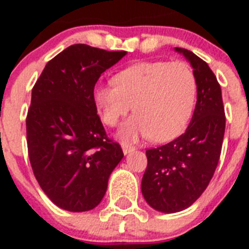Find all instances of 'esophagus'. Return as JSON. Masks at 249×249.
Wrapping results in <instances>:
<instances>
[{"label":"esophagus","mask_w":249,"mask_h":249,"mask_svg":"<svg viewBox=\"0 0 249 249\" xmlns=\"http://www.w3.org/2000/svg\"><path fill=\"white\" fill-rule=\"evenodd\" d=\"M122 151L124 155H127V153H129V152L135 151V147L131 146V144L128 143H122Z\"/></svg>","instance_id":"34e87169"}]
</instances>
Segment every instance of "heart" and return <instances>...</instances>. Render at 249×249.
<instances>
[{"label":"heart","mask_w":249,"mask_h":249,"mask_svg":"<svg viewBox=\"0 0 249 249\" xmlns=\"http://www.w3.org/2000/svg\"><path fill=\"white\" fill-rule=\"evenodd\" d=\"M197 82L192 68L176 61H149L132 65L97 85L92 92L101 120L116 126L131 109L136 112L120 129L124 141L149 137L167 142L179 136L192 116Z\"/></svg>","instance_id":"obj_1"}]
</instances>
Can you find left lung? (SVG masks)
<instances>
[{
  "mask_svg": "<svg viewBox=\"0 0 249 249\" xmlns=\"http://www.w3.org/2000/svg\"><path fill=\"white\" fill-rule=\"evenodd\" d=\"M175 50L192 66L197 103L183 135L146 151L141 190L152 208L164 213L186 210L201 197L218 164L226 128L221 86L210 66L186 48Z\"/></svg>",
  "mask_w": 249,
  "mask_h": 249,
  "instance_id": "1",
  "label": "left lung"
}]
</instances>
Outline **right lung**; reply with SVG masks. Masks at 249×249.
I'll use <instances>...</instances> for the list:
<instances>
[{"label": "right lung", "mask_w": 249, "mask_h": 249, "mask_svg": "<svg viewBox=\"0 0 249 249\" xmlns=\"http://www.w3.org/2000/svg\"><path fill=\"white\" fill-rule=\"evenodd\" d=\"M126 54L72 45L51 59L32 89L28 157L42 191L62 210L98 206L122 160L121 146L106 135L92 92L101 74Z\"/></svg>", "instance_id": "1"}]
</instances>
